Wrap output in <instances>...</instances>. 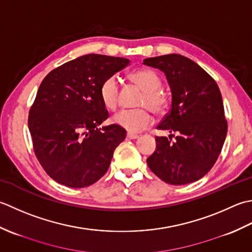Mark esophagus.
I'll use <instances>...</instances> for the list:
<instances>
[{
	"instance_id": "34e87169",
	"label": "esophagus",
	"mask_w": 252,
	"mask_h": 252,
	"mask_svg": "<svg viewBox=\"0 0 252 252\" xmlns=\"http://www.w3.org/2000/svg\"><path fill=\"white\" fill-rule=\"evenodd\" d=\"M127 139H137V138H139L138 135H135V133H131V132H127Z\"/></svg>"
}]
</instances>
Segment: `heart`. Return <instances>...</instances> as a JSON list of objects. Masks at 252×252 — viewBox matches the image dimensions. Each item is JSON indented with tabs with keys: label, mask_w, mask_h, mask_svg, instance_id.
<instances>
[{
	"label": "heart",
	"mask_w": 252,
	"mask_h": 252,
	"mask_svg": "<svg viewBox=\"0 0 252 252\" xmlns=\"http://www.w3.org/2000/svg\"><path fill=\"white\" fill-rule=\"evenodd\" d=\"M130 79L143 90L140 105L137 110H123L113 116V123L128 132H138L152 124L153 117L146 106L157 113L164 114L169 106V97L160 87L161 78L152 69H140L130 74ZM100 97L103 105L110 111H115L119 105L120 85L115 76H109L100 86Z\"/></svg>",
	"instance_id": "b5f03b06"
}]
</instances>
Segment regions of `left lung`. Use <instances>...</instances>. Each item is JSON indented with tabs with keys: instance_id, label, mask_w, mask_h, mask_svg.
I'll return each instance as SVG.
<instances>
[{
	"instance_id": "8db88e82",
	"label": "left lung",
	"mask_w": 252,
	"mask_h": 252,
	"mask_svg": "<svg viewBox=\"0 0 252 252\" xmlns=\"http://www.w3.org/2000/svg\"><path fill=\"white\" fill-rule=\"evenodd\" d=\"M143 64L161 69L172 91L171 110L157 127L171 135L156 138L157 149L147 158L148 165L167 184L196 182L212 168L226 138L227 121L219 86L183 55L149 58Z\"/></svg>"
}]
</instances>
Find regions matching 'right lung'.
Segmentation results:
<instances>
[{
    "label": "right lung",
    "instance_id": "right-lung-1",
    "mask_svg": "<svg viewBox=\"0 0 252 252\" xmlns=\"http://www.w3.org/2000/svg\"><path fill=\"white\" fill-rule=\"evenodd\" d=\"M129 60L87 54L51 70L30 107L28 127L34 155L48 175L71 188L90 186L104 175L126 130L107 117L100 86Z\"/></svg>",
    "mask_w": 252,
    "mask_h": 252
}]
</instances>
